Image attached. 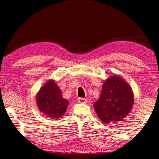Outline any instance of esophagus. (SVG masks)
Segmentation results:
<instances>
[{"label":"esophagus","mask_w":159,"mask_h":159,"mask_svg":"<svg viewBox=\"0 0 159 159\" xmlns=\"http://www.w3.org/2000/svg\"><path fill=\"white\" fill-rule=\"evenodd\" d=\"M78 102L81 103H87V99L82 98H79L78 99Z\"/></svg>","instance_id":"esophagus-1"}]
</instances>
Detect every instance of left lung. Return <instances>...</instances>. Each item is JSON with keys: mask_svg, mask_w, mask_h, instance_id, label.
I'll list each match as a JSON object with an SVG mask.
<instances>
[{"mask_svg": "<svg viewBox=\"0 0 159 159\" xmlns=\"http://www.w3.org/2000/svg\"><path fill=\"white\" fill-rule=\"evenodd\" d=\"M134 103L131 86L119 75L110 76L104 81L99 99L93 107L105 123H117L127 116Z\"/></svg>", "mask_w": 159, "mask_h": 159, "instance_id": "obj_1", "label": "left lung"}]
</instances>
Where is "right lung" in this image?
I'll return each mask as SVG.
<instances>
[{"label": "right lung", "instance_id": "obj_1", "mask_svg": "<svg viewBox=\"0 0 159 159\" xmlns=\"http://www.w3.org/2000/svg\"><path fill=\"white\" fill-rule=\"evenodd\" d=\"M36 104L40 111L50 119L61 117L66 111L69 102L63 98L55 80H50L36 95Z\"/></svg>", "mask_w": 159, "mask_h": 159}]
</instances>
